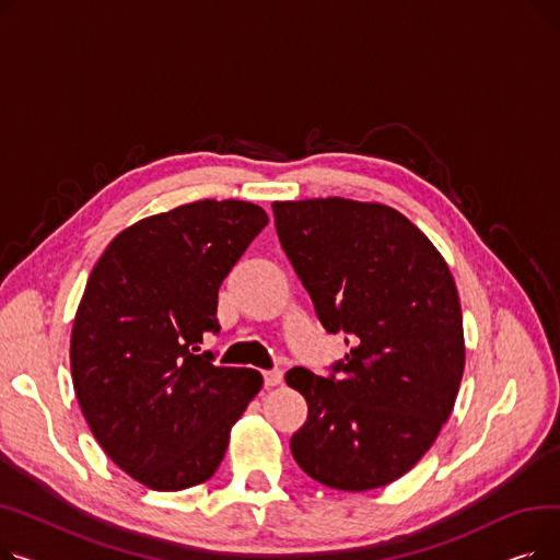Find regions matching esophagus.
Wrapping results in <instances>:
<instances>
[{
    "mask_svg": "<svg viewBox=\"0 0 560 560\" xmlns=\"http://www.w3.org/2000/svg\"><path fill=\"white\" fill-rule=\"evenodd\" d=\"M262 381H265V388H275V386H279L281 381H283V372L281 370L262 372Z\"/></svg>",
    "mask_w": 560,
    "mask_h": 560,
    "instance_id": "34e87169",
    "label": "esophagus"
}]
</instances>
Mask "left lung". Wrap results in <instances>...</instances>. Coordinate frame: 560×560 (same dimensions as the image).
I'll use <instances>...</instances> for the list:
<instances>
[{"label": "left lung", "instance_id": "8db88e82", "mask_svg": "<svg viewBox=\"0 0 560 560\" xmlns=\"http://www.w3.org/2000/svg\"><path fill=\"white\" fill-rule=\"evenodd\" d=\"M281 247L329 334L331 376L292 368L308 418L290 438L304 472L363 492L404 477L450 420L465 368L458 290L427 235L393 206L345 197L275 201Z\"/></svg>", "mask_w": 560, "mask_h": 560}]
</instances>
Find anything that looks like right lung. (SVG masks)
<instances>
[{
	"label": "right lung",
	"instance_id": "right-lung-1",
	"mask_svg": "<svg viewBox=\"0 0 560 560\" xmlns=\"http://www.w3.org/2000/svg\"><path fill=\"white\" fill-rule=\"evenodd\" d=\"M265 224L252 201H190L117 233L88 277L70 338L74 395L100 447L147 488L211 479L262 386L256 370L195 351L220 331L218 290Z\"/></svg>",
	"mask_w": 560,
	"mask_h": 560
}]
</instances>
